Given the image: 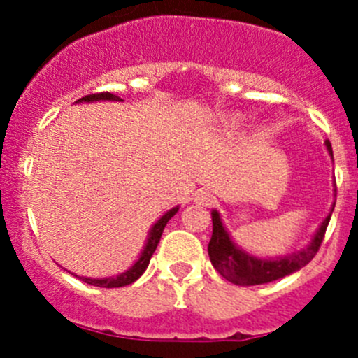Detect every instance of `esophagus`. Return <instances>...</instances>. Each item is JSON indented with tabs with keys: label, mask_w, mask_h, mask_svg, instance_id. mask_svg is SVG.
Returning <instances> with one entry per match:
<instances>
[{
	"label": "esophagus",
	"mask_w": 358,
	"mask_h": 358,
	"mask_svg": "<svg viewBox=\"0 0 358 358\" xmlns=\"http://www.w3.org/2000/svg\"><path fill=\"white\" fill-rule=\"evenodd\" d=\"M194 201L202 206H213L216 202V197L215 194L209 192L208 189H199L196 190V194H194Z\"/></svg>",
	"instance_id": "1"
}]
</instances>
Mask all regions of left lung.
<instances>
[{
	"mask_svg": "<svg viewBox=\"0 0 358 358\" xmlns=\"http://www.w3.org/2000/svg\"><path fill=\"white\" fill-rule=\"evenodd\" d=\"M326 149L333 157V149H331L329 142H326ZM333 209L334 206L331 208L329 215L319 225L317 232L313 234L310 243L301 251L291 252L286 256H277V258H259V256L251 255V252L237 246L230 234L227 232L225 225L220 218V213L213 209V236L208 244L209 259H211L213 266L220 272V275H223L227 280L237 284V286H259V284L282 279V277L298 272L306 263L312 262V258L317 255L320 244H322Z\"/></svg>",
	"mask_w": 358,
	"mask_h": 358,
	"instance_id": "1",
	"label": "left lung"
}]
</instances>
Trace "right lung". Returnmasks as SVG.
I'll return each instance as SVG.
<instances>
[{"instance_id":"add662e5","label":"right lung","mask_w":358,"mask_h":358,"mask_svg":"<svg viewBox=\"0 0 358 358\" xmlns=\"http://www.w3.org/2000/svg\"><path fill=\"white\" fill-rule=\"evenodd\" d=\"M83 102H122L117 95H112V93L106 92V93H93V95H86L83 99H79L76 103H83ZM178 211V206L176 208H171L169 211H166L161 218L157 220L156 223L152 225V229L149 230V236H147V243L143 246L142 252H140L138 259L129 266L126 272L119 273L115 277H103V279H92V277H79L83 282L90 284V286H96V287H122V286H128V284H133L143 272L147 270L149 266L150 258H152L154 251H156L159 241H161L162 236V230H164L166 223L173 218ZM78 277V275H76Z\"/></svg>"}]
</instances>
